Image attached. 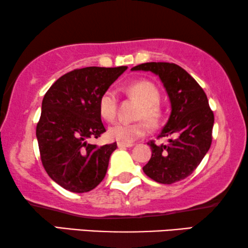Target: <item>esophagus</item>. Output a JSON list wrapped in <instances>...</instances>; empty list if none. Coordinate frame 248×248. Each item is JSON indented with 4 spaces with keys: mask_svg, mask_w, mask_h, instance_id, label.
<instances>
[{
    "mask_svg": "<svg viewBox=\"0 0 248 248\" xmlns=\"http://www.w3.org/2000/svg\"><path fill=\"white\" fill-rule=\"evenodd\" d=\"M133 143H124V142H117V147L118 148H131L133 147Z\"/></svg>",
    "mask_w": 248,
    "mask_h": 248,
    "instance_id": "34e87169",
    "label": "esophagus"
}]
</instances>
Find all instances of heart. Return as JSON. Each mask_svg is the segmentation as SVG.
I'll list each match as a JSON object with an SVG mask.
<instances>
[{"label": "heart", "mask_w": 248, "mask_h": 248, "mask_svg": "<svg viewBox=\"0 0 248 248\" xmlns=\"http://www.w3.org/2000/svg\"><path fill=\"white\" fill-rule=\"evenodd\" d=\"M126 91L142 103L139 110V118H145L150 123H155L160 117L158 103L160 100V93L157 87L150 81L140 80L132 82L126 88ZM118 97L116 90L108 88L105 90L98 100V108L101 117L106 121H113L117 113ZM148 132V125L144 122H116L108 128V137L113 140L132 143L137 139L143 137Z\"/></svg>", "instance_id": "obj_1"}]
</instances>
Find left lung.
<instances>
[{"label": "left lung", "instance_id": "8db88e82", "mask_svg": "<svg viewBox=\"0 0 248 248\" xmlns=\"http://www.w3.org/2000/svg\"><path fill=\"white\" fill-rule=\"evenodd\" d=\"M132 71L152 72L159 77L170 101V115L159 137L168 144L149 142L152 155L144 174L161 184H172L192 174L209 151L215 116L200 84L174 63L150 62Z\"/></svg>", "mask_w": 248, "mask_h": 248}]
</instances>
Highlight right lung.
I'll return each mask as SVG.
<instances>
[{"instance_id":"1","label":"right lung","mask_w":248,"mask_h":248,"mask_svg":"<svg viewBox=\"0 0 248 248\" xmlns=\"http://www.w3.org/2000/svg\"><path fill=\"white\" fill-rule=\"evenodd\" d=\"M126 69L89 66L71 71L44 96L36 128L40 158L49 177L67 191L89 192L106 175L116 142L98 147L88 139L106 132L98 100Z\"/></svg>"}]
</instances>
